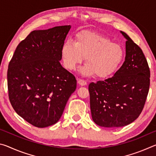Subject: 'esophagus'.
<instances>
[{
	"label": "esophagus",
	"instance_id": "esophagus-1",
	"mask_svg": "<svg viewBox=\"0 0 156 156\" xmlns=\"http://www.w3.org/2000/svg\"><path fill=\"white\" fill-rule=\"evenodd\" d=\"M78 83L81 86H84L87 84V82L83 79H78Z\"/></svg>",
	"mask_w": 156,
	"mask_h": 156
}]
</instances>
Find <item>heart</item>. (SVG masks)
I'll return each instance as SVG.
<instances>
[{
  "label": "heart",
  "instance_id": "heart-1",
  "mask_svg": "<svg viewBox=\"0 0 156 156\" xmlns=\"http://www.w3.org/2000/svg\"><path fill=\"white\" fill-rule=\"evenodd\" d=\"M62 60L66 68L74 70L83 62L84 76L96 74L99 78H106L117 72L122 63L125 52L122 47L102 34L83 31L76 35L75 41L65 42L61 49Z\"/></svg>",
  "mask_w": 156,
  "mask_h": 156
}]
</instances>
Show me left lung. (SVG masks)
Instances as JSON below:
<instances>
[{"mask_svg": "<svg viewBox=\"0 0 156 156\" xmlns=\"http://www.w3.org/2000/svg\"><path fill=\"white\" fill-rule=\"evenodd\" d=\"M125 42V60L112 78L89 85L94 122L103 127H121L138 118L150 85V70L142 49L120 31Z\"/></svg>", "mask_w": 156, "mask_h": 156, "instance_id": "obj_1", "label": "left lung"}]
</instances>
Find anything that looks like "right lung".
<instances>
[{
  "mask_svg": "<svg viewBox=\"0 0 156 156\" xmlns=\"http://www.w3.org/2000/svg\"><path fill=\"white\" fill-rule=\"evenodd\" d=\"M71 27L32 31L18 44L9 62L10 102L18 115L36 127L56 124L76 89L74 76L60 62Z\"/></svg>",
  "mask_w": 156,
  "mask_h": 156,
  "instance_id": "obj_1",
  "label": "right lung"
}]
</instances>
